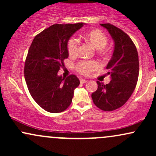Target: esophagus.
I'll return each instance as SVG.
<instances>
[{"instance_id":"esophagus-1","label":"esophagus","mask_w":156,"mask_h":156,"mask_svg":"<svg viewBox=\"0 0 156 156\" xmlns=\"http://www.w3.org/2000/svg\"><path fill=\"white\" fill-rule=\"evenodd\" d=\"M80 83H87V80L86 79H81V78H80Z\"/></svg>"}]
</instances>
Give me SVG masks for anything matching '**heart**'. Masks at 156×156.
<instances>
[{
	"mask_svg": "<svg viewBox=\"0 0 156 156\" xmlns=\"http://www.w3.org/2000/svg\"><path fill=\"white\" fill-rule=\"evenodd\" d=\"M84 39L92 44L95 49L99 50V53L102 54L106 53L105 49L108 43V37L100 30H92L84 34ZM80 47L79 39L72 37L68 40L67 51L70 56H76L78 53ZM100 67L99 63L94 61H83L77 64V70L83 75H89V73L96 70Z\"/></svg>",
	"mask_w": 156,
	"mask_h": 156,
	"instance_id": "obj_1",
	"label": "heart"
}]
</instances>
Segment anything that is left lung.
<instances>
[{
  "label": "left lung",
  "instance_id": "obj_1",
  "mask_svg": "<svg viewBox=\"0 0 156 156\" xmlns=\"http://www.w3.org/2000/svg\"><path fill=\"white\" fill-rule=\"evenodd\" d=\"M101 26L108 30L114 42V53L106 67L111 81L104 85L98 80V89L92 94V98L97 107L112 112L122 106L133 94L139 78V55L127 34L110 23Z\"/></svg>",
  "mask_w": 156,
  "mask_h": 156
}]
</instances>
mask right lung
Returning a JSON list of instances; mask_svg holds the SVG:
<instances>
[{
	"mask_svg": "<svg viewBox=\"0 0 156 156\" xmlns=\"http://www.w3.org/2000/svg\"><path fill=\"white\" fill-rule=\"evenodd\" d=\"M83 24L53 25L36 36L28 50L24 67L27 87L36 103L48 112L66 110L79 86L75 75L62 78L58 72L69 55L68 40Z\"/></svg>",
	"mask_w": 156,
	"mask_h": 156,
	"instance_id": "add662e5",
	"label": "right lung"
}]
</instances>
